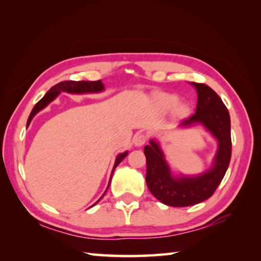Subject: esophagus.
I'll return each mask as SVG.
<instances>
[{
	"label": "esophagus",
	"instance_id": "34e87169",
	"mask_svg": "<svg viewBox=\"0 0 261 261\" xmlns=\"http://www.w3.org/2000/svg\"><path fill=\"white\" fill-rule=\"evenodd\" d=\"M146 142V136L142 135V134H138L134 137V145L136 147H141L145 145Z\"/></svg>",
	"mask_w": 261,
	"mask_h": 261
}]
</instances>
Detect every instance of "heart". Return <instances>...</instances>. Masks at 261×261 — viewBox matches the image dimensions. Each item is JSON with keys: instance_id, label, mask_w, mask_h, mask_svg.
Masks as SVG:
<instances>
[{"instance_id": "b5f03b06", "label": "heart", "mask_w": 261, "mask_h": 261, "mask_svg": "<svg viewBox=\"0 0 261 261\" xmlns=\"http://www.w3.org/2000/svg\"><path fill=\"white\" fill-rule=\"evenodd\" d=\"M156 107L160 113H166L170 111L174 119H184L190 114V107L185 102L178 101V97L175 94H160L156 99Z\"/></svg>"}]
</instances>
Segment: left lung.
Returning a JSON list of instances; mask_svg holds the SVG:
<instances>
[{"instance_id": "left-lung-1", "label": "left lung", "mask_w": 261, "mask_h": 261, "mask_svg": "<svg viewBox=\"0 0 261 261\" xmlns=\"http://www.w3.org/2000/svg\"><path fill=\"white\" fill-rule=\"evenodd\" d=\"M191 85L197 92L196 111L181 121L178 127L201 124L218 141V149L212 166L203 173L176 176L160 143L150 139L143 149L147 159L146 182L152 195L168 206H191L210 198L223 179L231 159V121L228 109L210 86L193 82Z\"/></svg>"}]
</instances>
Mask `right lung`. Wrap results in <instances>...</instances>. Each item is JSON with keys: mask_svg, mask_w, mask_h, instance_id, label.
I'll return each instance as SVG.
<instances>
[{"mask_svg": "<svg viewBox=\"0 0 261 261\" xmlns=\"http://www.w3.org/2000/svg\"><path fill=\"white\" fill-rule=\"evenodd\" d=\"M105 90L104 87V84L101 82V81H96V82H85V81H80V82H76V81H65V82H60L58 83V84H56L55 86H53L50 90H49L46 95L43 96L40 101H39L36 105L35 108L32 109L31 113L29 115V119H28V122H27V126H29L31 120L33 119V116H35L38 112H40L41 110L45 109L47 105L49 103H51L55 98H56L60 93L62 92H66V93H70V94H91V93H101ZM127 156V151H124V152H121L119 153L118 156H116V159H115V163H114V166H113V169H112V173H111V177H110V181H109V185H108V188L110 186V182H111V179H112V175L114 173L115 168L118 167V165L123 160L125 157ZM107 188V191H108ZM107 191L104 192V194L107 193ZM104 194L102 195V197L104 196ZM101 197V198H102ZM99 198V199H101ZM98 199V201H99ZM97 201V202H98ZM96 202V203H97ZM95 203V204H96ZM94 204V205H95ZM94 205H92V206H94Z\"/></svg>", "mask_w": 261, "mask_h": 261, "instance_id": "add662e5", "label": "right lung"}]
</instances>
